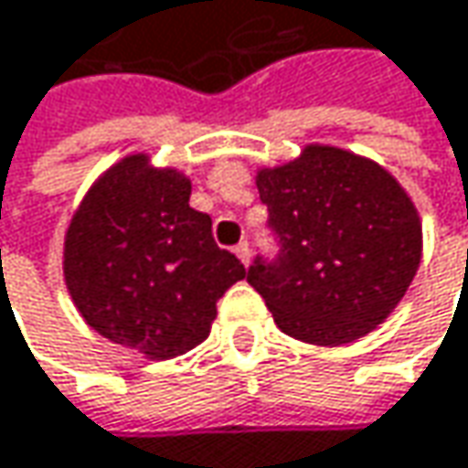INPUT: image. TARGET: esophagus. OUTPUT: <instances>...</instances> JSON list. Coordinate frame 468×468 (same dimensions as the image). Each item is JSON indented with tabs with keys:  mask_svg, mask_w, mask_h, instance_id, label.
<instances>
[{
	"mask_svg": "<svg viewBox=\"0 0 468 468\" xmlns=\"http://www.w3.org/2000/svg\"><path fill=\"white\" fill-rule=\"evenodd\" d=\"M235 257L243 262V265H249L251 262V251H249V243H238L235 246Z\"/></svg>",
	"mask_w": 468,
	"mask_h": 468,
	"instance_id": "34e87169",
	"label": "esophagus"
}]
</instances>
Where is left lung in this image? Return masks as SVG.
<instances>
[{"label": "left lung", "mask_w": 468, "mask_h": 468, "mask_svg": "<svg viewBox=\"0 0 468 468\" xmlns=\"http://www.w3.org/2000/svg\"><path fill=\"white\" fill-rule=\"evenodd\" d=\"M257 190L281 254L276 262L257 257L246 281L283 335L335 348L394 314L418 273L423 228L380 163L305 144L283 165L257 168Z\"/></svg>", "instance_id": "8db88e82"}]
</instances>
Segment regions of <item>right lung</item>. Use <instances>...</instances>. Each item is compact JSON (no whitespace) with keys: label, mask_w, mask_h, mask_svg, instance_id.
<instances>
[{"label":"right lung","mask_w":468,"mask_h":468,"mask_svg":"<svg viewBox=\"0 0 468 468\" xmlns=\"http://www.w3.org/2000/svg\"><path fill=\"white\" fill-rule=\"evenodd\" d=\"M190 176L133 152L90 185L64 235L69 297L90 329L139 351L174 359L200 346L217 300L246 278L219 249L211 217L190 206Z\"/></svg>","instance_id":"1"}]
</instances>
